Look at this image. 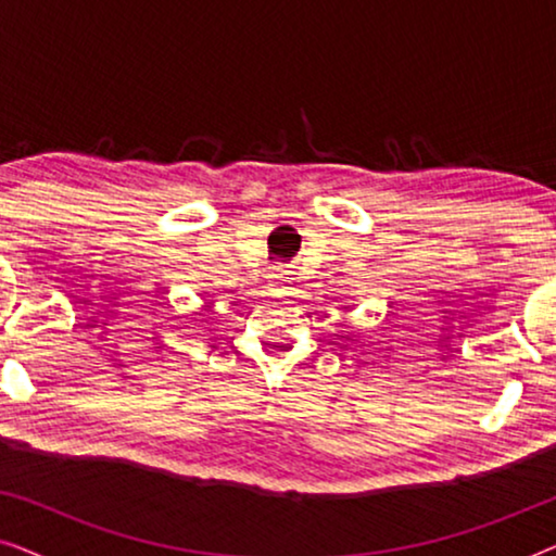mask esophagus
<instances>
[{"instance_id":"1","label":"esophagus","mask_w":556,"mask_h":556,"mask_svg":"<svg viewBox=\"0 0 556 556\" xmlns=\"http://www.w3.org/2000/svg\"><path fill=\"white\" fill-rule=\"evenodd\" d=\"M288 283H291V278H288L283 270H280V273H273V286H278V288H286Z\"/></svg>"}]
</instances>
